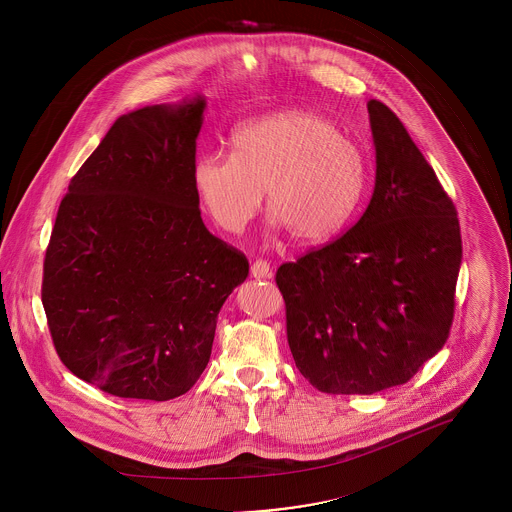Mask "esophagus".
<instances>
[{"label": "esophagus", "mask_w": 512, "mask_h": 512, "mask_svg": "<svg viewBox=\"0 0 512 512\" xmlns=\"http://www.w3.org/2000/svg\"><path fill=\"white\" fill-rule=\"evenodd\" d=\"M251 276L253 278H257V280H263V278H270L272 276V270L268 267L267 261H255L253 265H251Z\"/></svg>", "instance_id": "esophagus-1"}]
</instances>
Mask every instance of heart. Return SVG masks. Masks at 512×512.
Instances as JSON below:
<instances>
[{"instance_id": "heart-1", "label": "heart", "mask_w": 512, "mask_h": 512, "mask_svg": "<svg viewBox=\"0 0 512 512\" xmlns=\"http://www.w3.org/2000/svg\"><path fill=\"white\" fill-rule=\"evenodd\" d=\"M232 153H203L192 182L207 215L224 232L238 234L263 207L272 224L295 242L324 244L359 211L370 184L363 147L332 119L288 109L240 122Z\"/></svg>"}]
</instances>
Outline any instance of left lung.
<instances>
[{
	"label": "left lung",
	"mask_w": 512,
	"mask_h": 512,
	"mask_svg": "<svg viewBox=\"0 0 512 512\" xmlns=\"http://www.w3.org/2000/svg\"><path fill=\"white\" fill-rule=\"evenodd\" d=\"M366 107L376 178L363 217L276 272L293 361L324 393L409 382L447 341L463 259L436 172L388 105Z\"/></svg>",
	"instance_id": "1"
}]
</instances>
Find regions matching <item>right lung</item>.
<instances>
[{
    "mask_svg": "<svg viewBox=\"0 0 512 512\" xmlns=\"http://www.w3.org/2000/svg\"><path fill=\"white\" fill-rule=\"evenodd\" d=\"M205 96L119 117L69 184L44 261L57 355L126 399L190 390L211 357L220 307L249 274L213 236L192 182Z\"/></svg>",
    "mask_w": 512,
    "mask_h": 512,
    "instance_id": "1",
    "label": "right lung"
}]
</instances>
